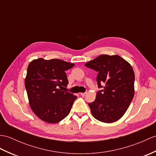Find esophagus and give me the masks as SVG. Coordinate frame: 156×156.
Returning <instances> with one entry per match:
<instances>
[{"label": "esophagus", "instance_id": "obj_1", "mask_svg": "<svg viewBox=\"0 0 156 156\" xmlns=\"http://www.w3.org/2000/svg\"><path fill=\"white\" fill-rule=\"evenodd\" d=\"M86 94H87V93H86V92H84V93H80V95H81L82 97H84Z\"/></svg>", "mask_w": 156, "mask_h": 156}]
</instances>
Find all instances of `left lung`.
Masks as SVG:
<instances>
[{
  "label": "left lung",
  "instance_id": "1",
  "mask_svg": "<svg viewBox=\"0 0 156 156\" xmlns=\"http://www.w3.org/2000/svg\"><path fill=\"white\" fill-rule=\"evenodd\" d=\"M85 66L98 72L99 88L96 99L89 103L92 114L104 123L118 121L126 113L134 96V72L131 65L118 55L102 54Z\"/></svg>",
  "mask_w": 156,
  "mask_h": 156
}]
</instances>
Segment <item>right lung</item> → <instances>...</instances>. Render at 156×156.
I'll return each mask as SVG.
<instances>
[{"label": "right lung", "instance_id": "add662e5", "mask_svg": "<svg viewBox=\"0 0 156 156\" xmlns=\"http://www.w3.org/2000/svg\"><path fill=\"white\" fill-rule=\"evenodd\" d=\"M74 66L60 59L38 58L29 63L25 88L32 110L42 120L56 124L70 113L77 96L62 88L68 84L65 71Z\"/></svg>", "mask_w": 156, "mask_h": 156}]
</instances>
